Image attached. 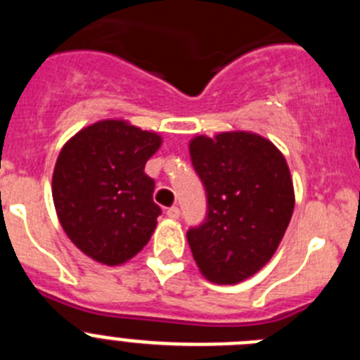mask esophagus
<instances>
[{
    "label": "esophagus",
    "mask_w": 360,
    "mask_h": 360,
    "mask_svg": "<svg viewBox=\"0 0 360 360\" xmlns=\"http://www.w3.org/2000/svg\"><path fill=\"white\" fill-rule=\"evenodd\" d=\"M165 214H167V218H171V219H178V218H180V209H178V207H169V209H167V212H165Z\"/></svg>",
    "instance_id": "1"
}]
</instances>
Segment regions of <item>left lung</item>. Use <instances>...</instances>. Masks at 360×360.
Segmentation results:
<instances>
[{"instance_id": "1", "label": "left lung", "mask_w": 360, "mask_h": 360, "mask_svg": "<svg viewBox=\"0 0 360 360\" xmlns=\"http://www.w3.org/2000/svg\"><path fill=\"white\" fill-rule=\"evenodd\" d=\"M191 162L207 193V218L187 241L200 272L236 285L274 256L294 212V184L283 153L265 136L224 131L189 142Z\"/></svg>"}]
</instances>
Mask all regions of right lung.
<instances>
[{"instance_id": "right-lung-1", "label": "right lung", "mask_w": 360, "mask_h": 360, "mask_svg": "<svg viewBox=\"0 0 360 360\" xmlns=\"http://www.w3.org/2000/svg\"><path fill=\"white\" fill-rule=\"evenodd\" d=\"M160 146L158 133L122 119L90 124L63 146L52 176L57 218L72 243L97 263L129 262L157 229L162 211L144 167Z\"/></svg>"}]
</instances>
